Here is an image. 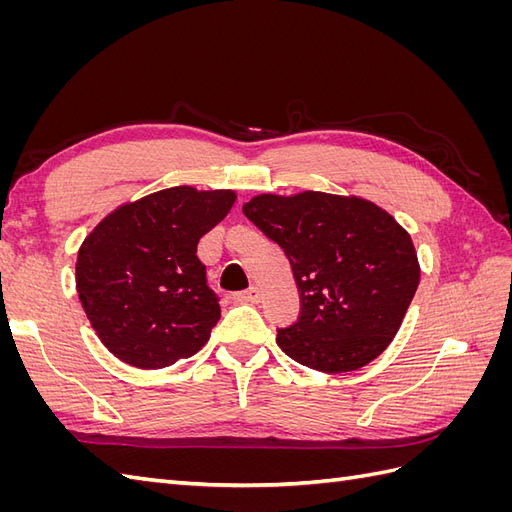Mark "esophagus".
Returning a JSON list of instances; mask_svg holds the SVG:
<instances>
[{"mask_svg": "<svg viewBox=\"0 0 512 512\" xmlns=\"http://www.w3.org/2000/svg\"><path fill=\"white\" fill-rule=\"evenodd\" d=\"M232 301H237V303H258L260 301V290L256 288V286H250L247 290H243V292H235L232 294Z\"/></svg>", "mask_w": 512, "mask_h": 512, "instance_id": "1", "label": "esophagus"}]
</instances>
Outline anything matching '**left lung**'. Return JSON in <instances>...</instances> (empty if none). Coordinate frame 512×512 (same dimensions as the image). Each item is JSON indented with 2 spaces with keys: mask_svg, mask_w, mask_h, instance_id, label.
I'll return each mask as SVG.
<instances>
[{
  "mask_svg": "<svg viewBox=\"0 0 512 512\" xmlns=\"http://www.w3.org/2000/svg\"><path fill=\"white\" fill-rule=\"evenodd\" d=\"M243 213L282 247L299 288V318L277 329V346L324 374L380 356L421 280L412 239L393 215L369 200L324 192L260 194Z\"/></svg>",
  "mask_w": 512,
  "mask_h": 512,
  "instance_id": "left-lung-1",
  "label": "left lung"
}]
</instances>
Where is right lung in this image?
<instances>
[{"mask_svg":"<svg viewBox=\"0 0 512 512\" xmlns=\"http://www.w3.org/2000/svg\"><path fill=\"white\" fill-rule=\"evenodd\" d=\"M235 198L230 190L179 185L121 205L89 232L76 258V290L119 361L162 369L207 344L220 303L196 245Z\"/></svg>","mask_w":512,"mask_h":512,"instance_id":"add662e5","label":"right lung"}]
</instances>
